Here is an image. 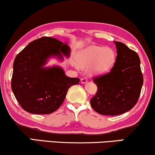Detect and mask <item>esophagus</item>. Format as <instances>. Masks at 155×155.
I'll return each mask as SVG.
<instances>
[{"instance_id": "esophagus-1", "label": "esophagus", "mask_w": 155, "mask_h": 155, "mask_svg": "<svg viewBox=\"0 0 155 155\" xmlns=\"http://www.w3.org/2000/svg\"><path fill=\"white\" fill-rule=\"evenodd\" d=\"M80 81H81L82 84H85V83H86V82H87V78H82Z\"/></svg>"}]
</instances>
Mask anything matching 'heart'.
I'll return each mask as SVG.
<instances>
[{
  "instance_id": "heart-1",
  "label": "heart",
  "mask_w": 155,
  "mask_h": 155,
  "mask_svg": "<svg viewBox=\"0 0 155 155\" xmlns=\"http://www.w3.org/2000/svg\"><path fill=\"white\" fill-rule=\"evenodd\" d=\"M115 58V53L112 48L92 45L78 52L76 58L78 65L81 68H87L92 64L90 73L101 75L112 67ZM75 66L79 68L78 65Z\"/></svg>"
}]
</instances>
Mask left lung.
<instances>
[{"label":"left lung","instance_id":"8db88e82","mask_svg":"<svg viewBox=\"0 0 155 155\" xmlns=\"http://www.w3.org/2000/svg\"><path fill=\"white\" fill-rule=\"evenodd\" d=\"M114 43L115 63L108 73L94 78L97 92L90 100L94 110L104 115H119L131 110L143 85L139 55L121 42Z\"/></svg>","mask_w":155,"mask_h":155}]
</instances>
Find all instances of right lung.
<instances>
[{
  "label": "right lung",
  "mask_w": 155,
  "mask_h": 155,
  "mask_svg": "<svg viewBox=\"0 0 155 155\" xmlns=\"http://www.w3.org/2000/svg\"><path fill=\"white\" fill-rule=\"evenodd\" d=\"M70 48L55 38L43 37L30 43L18 54L13 63L11 88L17 101L26 112L47 114L60 107L71 86L80 79L68 78L60 66L45 67L48 59L63 60Z\"/></svg>",
  "instance_id": "add662e5"
}]
</instances>
